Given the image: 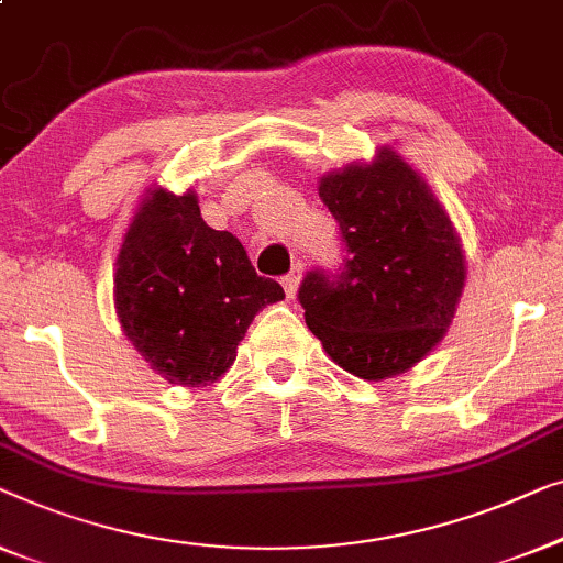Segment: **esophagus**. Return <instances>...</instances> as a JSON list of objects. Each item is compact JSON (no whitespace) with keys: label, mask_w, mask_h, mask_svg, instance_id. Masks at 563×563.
Wrapping results in <instances>:
<instances>
[{"label":"esophagus","mask_w":563,"mask_h":563,"mask_svg":"<svg viewBox=\"0 0 563 563\" xmlns=\"http://www.w3.org/2000/svg\"><path fill=\"white\" fill-rule=\"evenodd\" d=\"M300 275H303V267H300V265H292V271L288 275H283L280 283H283V288H285V296H288V298H296Z\"/></svg>","instance_id":"34e87169"}]
</instances>
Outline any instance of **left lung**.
Instances as JSON below:
<instances>
[{
  "label": "left lung",
  "mask_w": 563,
  "mask_h": 563,
  "mask_svg": "<svg viewBox=\"0 0 563 563\" xmlns=\"http://www.w3.org/2000/svg\"><path fill=\"white\" fill-rule=\"evenodd\" d=\"M319 196L346 257L336 273L316 267L300 283L308 329L352 375H400L441 342L462 296L466 265L449 213L390 147L323 176Z\"/></svg>",
  "instance_id": "8db88e82"
}]
</instances>
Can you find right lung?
<instances>
[{
	"label": "right lung",
	"mask_w": 563,
	"mask_h": 563,
	"mask_svg": "<svg viewBox=\"0 0 563 563\" xmlns=\"http://www.w3.org/2000/svg\"><path fill=\"white\" fill-rule=\"evenodd\" d=\"M285 298L260 278L242 242L201 219L194 191L155 188L126 229L114 273L124 336L173 385H211L265 306Z\"/></svg>",
	"instance_id": "right-lung-1"
}]
</instances>
